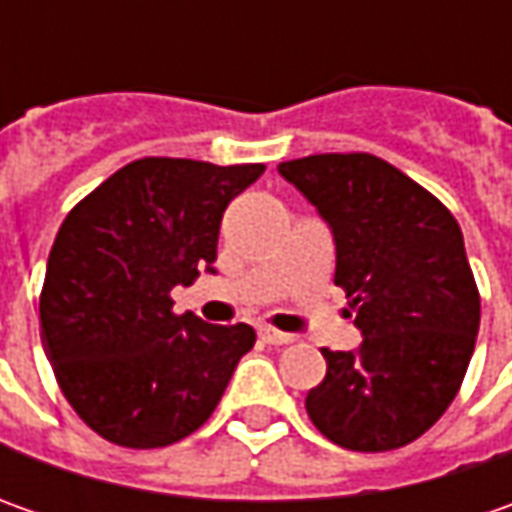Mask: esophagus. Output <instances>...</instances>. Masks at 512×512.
Instances as JSON below:
<instances>
[{
	"instance_id": "1",
	"label": "esophagus",
	"mask_w": 512,
	"mask_h": 512,
	"mask_svg": "<svg viewBox=\"0 0 512 512\" xmlns=\"http://www.w3.org/2000/svg\"><path fill=\"white\" fill-rule=\"evenodd\" d=\"M259 336H262L267 344H290L293 342V336H290V333H282V330H276V327H259Z\"/></svg>"
}]
</instances>
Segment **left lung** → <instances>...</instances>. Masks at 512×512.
Listing matches in <instances>:
<instances>
[{
	"label": "left lung",
	"instance_id": "left-lung-1",
	"mask_svg": "<svg viewBox=\"0 0 512 512\" xmlns=\"http://www.w3.org/2000/svg\"><path fill=\"white\" fill-rule=\"evenodd\" d=\"M279 173L325 219L359 350H327L305 407L344 450L416 442L456 399L479 333V287L453 213L370 153H319Z\"/></svg>",
	"mask_w": 512,
	"mask_h": 512
}]
</instances>
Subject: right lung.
Masks as SVG:
<instances>
[{
    "label": "right lung",
    "instance_id": "right-lung-1",
    "mask_svg": "<svg viewBox=\"0 0 512 512\" xmlns=\"http://www.w3.org/2000/svg\"><path fill=\"white\" fill-rule=\"evenodd\" d=\"M262 173L148 156L65 216L39 296L42 347L70 407L102 439L168 447L216 410L256 333L179 316L170 290L213 273L227 205Z\"/></svg>",
    "mask_w": 512,
    "mask_h": 512
}]
</instances>
